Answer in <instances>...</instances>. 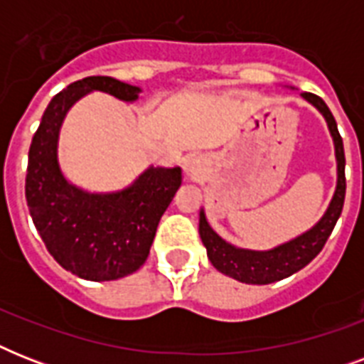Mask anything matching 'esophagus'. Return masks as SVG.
<instances>
[{
	"mask_svg": "<svg viewBox=\"0 0 364 364\" xmlns=\"http://www.w3.org/2000/svg\"><path fill=\"white\" fill-rule=\"evenodd\" d=\"M191 168H193V166H188V168H187V170H191Z\"/></svg>",
	"mask_w": 364,
	"mask_h": 364,
	"instance_id": "1",
	"label": "esophagus"
}]
</instances>
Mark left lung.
Here are the masks:
<instances>
[{
  "mask_svg": "<svg viewBox=\"0 0 364 364\" xmlns=\"http://www.w3.org/2000/svg\"><path fill=\"white\" fill-rule=\"evenodd\" d=\"M310 104H314L327 119L328 130L333 134L334 147H336V160H338V185L334 193L331 205L323 219L316 227L304 232L299 238L283 243L279 247L270 251H249V249H238L227 243L221 236L213 232V228L205 221L204 211H200V238L208 249V259L217 270L234 277L242 283H253V285H266V283L279 282L283 277H289L294 272L302 270L306 264H310L316 259L319 251L325 247L328 236L333 232L334 225L338 221L346 198V156L344 143L340 136L338 126L334 121L333 113L319 96L311 92H302Z\"/></svg>",
  "mask_w": 364,
  "mask_h": 364,
  "instance_id": "8db88e82",
  "label": "left lung"
}]
</instances>
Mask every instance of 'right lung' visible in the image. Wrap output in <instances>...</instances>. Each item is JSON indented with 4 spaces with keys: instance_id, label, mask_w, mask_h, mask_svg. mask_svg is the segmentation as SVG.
Listing matches in <instances>:
<instances>
[{
    "instance_id": "add662e5",
    "label": "right lung",
    "mask_w": 364,
    "mask_h": 364,
    "mask_svg": "<svg viewBox=\"0 0 364 364\" xmlns=\"http://www.w3.org/2000/svg\"><path fill=\"white\" fill-rule=\"evenodd\" d=\"M90 90L124 102L139 94L113 77H87L56 94L31 139L26 202L45 247L62 268L82 279L111 282L147 260L160 217L181 185V168H149L132 187L111 194L85 193L65 181L56 159L60 126Z\"/></svg>"
}]
</instances>
